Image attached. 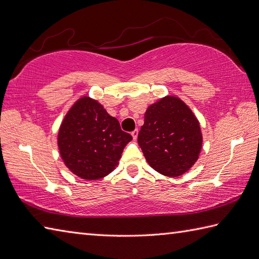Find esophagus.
<instances>
[{
	"label": "esophagus",
	"mask_w": 259,
	"mask_h": 259,
	"mask_svg": "<svg viewBox=\"0 0 259 259\" xmlns=\"http://www.w3.org/2000/svg\"><path fill=\"white\" fill-rule=\"evenodd\" d=\"M131 136H133V138H134V140H136L137 139V137H138V129H136V130H134L133 133H131Z\"/></svg>",
	"instance_id": "34e87169"
}]
</instances>
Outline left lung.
<instances>
[{
  "mask_svg": "<svg viewBox=\"0 0 259 259\" xmlns=\"http://www.w3.org/2000/svg\"><path fill=\"white\" fill-rule=\"evenodd\" d=\"M138 144L151 168L163 176L178 177L199 157V121L183 100L167 96L148 107Z\"/></svg>",
  "mask_w": 259,
  "mask_h": 259,
  "instance_id": "1",
  "label": "left lung"
}]
</instances>
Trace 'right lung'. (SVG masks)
I'll return each mask as SVG.
<instances>
[{"mask_svg":"<svg viewBox=\"0 0 259 259\" xmlns=\"http://www.w3.org/2000/svg\"><path fill=\"white\" fill-rule=\"evenodd\" d=\"M133 140L102 104L82 97L65 114L58 134L62 160L71 172L97 180L113 171L123 148Z\"/></svg>","mask_w":259,"mask_h":259,"instance_id":"1","label":"right lung"}]
</instances>
